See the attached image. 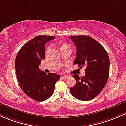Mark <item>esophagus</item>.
Returning a JSON list of instances; mask_svg holds the SVG:
<instances>
[{
    "label": "esophagus",
    "mask_w": 126,
    "mask_h": 126,
    "mask_svg": "<svg viewBox=\"0 0 126 126\" xmlns=\"http://www.w3.org/2000/svg\"><path fill=\"white\" fill-rule=\"evenodd\" d=\"M68 78V76H67V75H63V76H62V79H67Z\"/></svg>",
    "instance_id": "esophagus-1"
}]
</instances>
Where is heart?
Listing matches in <instances>:
<instances>
[{
	"label": "heart",
	"instance_id": "b5f03b06",
	"mask_svg": "<svg viewBox=\"0 0 126 126\" xmlns=\"http://www.w3.org/2000/svg\"><path fill=\"white\" fill-rule=\"evenodd\" d=\"M50 48H51V46H50V45H49V46L47 48V49H46V53L47 54L50 51ZM66 48H70V47H69V45H67V44H63L61 45V50H63V49H66Z\"/></svg>",
	"mask_w": 126,
	"mask_h": 126
}]
</instances>
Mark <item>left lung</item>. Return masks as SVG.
I'll return each mask as SVG.
<instances>
[{
    "mask_svg": "<svg viewBox=\"0 0 126 126\" xmlns=\"http://www.w3.org/2000/svg\"><path fill=\"white\" fill-rule=\"evenodd\" d=\"M76 47V57L73 64L78 67L86 66L85 75L81 77L73 75L76 85L70 89L76 99L89 101L100 93L109 79V57L104 48L95 39L89 36H72L70 37Z\"/></svg>",
    "mask_w": 126,
    "mask_h": 126,
    "instance_id": "left-lung-1",
    "label": "left lung"
}]
</instances>
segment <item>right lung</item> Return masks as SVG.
<instances>
[{
  "mask_svg": "<svg viewBox=\"0 0 126 126\" xmlns=\"http://www.w3.org/2000/svg\"><path fill=\"white\" fill-rule=\"evenodd\" d=\"M54 36L40 35L27 42L20 49L15 60L17 78L22 90L28 96L37 101L48 99L54 93V85L60 79L56 73L39 69L45 58V44Z\"/></svg>",
  "mask_w": 126,
  "mask_h": 126,
  "instance_id": "add662e5",
  "label": "right lung"
}]
</instances>
